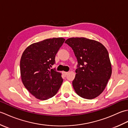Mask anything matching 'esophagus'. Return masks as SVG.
<instances>
[{
    "mask_svg": "<svg viewBox=\"0 0 128 128\" xmlns=\"http://www.w3.org/2000/svg\"><path fill=\"white\" fill-rule=\"evenodd\" d=\"M68 72H62V75L64 76H66L68 74Z\"/></svg>",
    "mask_w": 128,
    "mask_h": 128,
    "instance_id": "34e87169",
    "label": "esophagus"
}]
</instances>
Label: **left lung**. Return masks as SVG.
<instances>
[{"instance_id":"1","label":"left lung","mask_w":128,"mask_h":128,"mask_svg":"<svg viewBox=\"0 0 128 128\" xmlns=\"http://www.w3.org/2000/svg\"><path fill=\"white\" fill-rule=\"evenodd\" d=\"M65 43L72 47L78 60L72 86L78 96L94 99L102 93L112 74L107 49L101 43L84 37H72Z\"/></svg>"}]
</instances>
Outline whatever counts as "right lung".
Instances as JSON below:
<instances>
[{
  "label": "right lung",
  "instance_id": "1",
  "mask_svg": "<svg viewBox=\"0 0 128 128\" xmlns=\"http://www.w3.org/2000/svg\"><path fill=\"white\" fill-rule=\"evenodd\" d=\"M65 41L62 37L46 39L27 47L20 60L24 86L36 98L46 100L55 96L62 82L60 72L50 69L55 56Z\"/></svg>",
  "mask_w": 128,
  "mask_h": 128
}]
</instances>
